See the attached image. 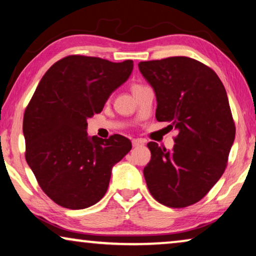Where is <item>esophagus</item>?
<instances>
[{"mask_svg": "<svg viewBox=\"0 0 256 256\" xmlns=\"http://www.w3.org/2000/svg\"><path fill=\"white\" fill-rule=\"evenodd\" d=\"M132 146H134V148H138V146H142L143 144H144L142 140H138V138H134L132 141Z\"/></svg>", "mask_w": 256, "mask_h": 256, "instance_id": "34e87169", "label": "esophagus"}]
</instances>
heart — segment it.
Wrapping results in <instances>:
<instances>
[{"instance_id": "heart-1", "label": "heart", "mask_w": 256, "mask_h": 256, "mask_svg": "<svg viewBox=\"0 0 256 256\" xmlns=\"http://www.w3.org/2000/svg\"><path fill=\"white\" fill-rule=\"evenodd\" d=\"M140 85H134V86H132V88H136V87H138Z\"/></svg>"}]
</instances>
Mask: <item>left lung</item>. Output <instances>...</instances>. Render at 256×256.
Here are the masks:
<instances>
[{
	"label": "left lung",
	"instance_id": "8db88e82",
	"mask_svg": "<svg viewBox=\"0 0 256 256\" xmlns=\"http://www.w3.org/2000/svg\"><path fill=\"white\" fill-rule=\"evenodd\" d=\"M140 72L155 90L157 121L177 130L172 150L149 142L143 169L150 194L169 208L204 198L226 169L236 126L222 80L188 57L141 62Z\"/></svg>",
	"mask_w": 256,
	"mask_h": 256
}]
</instances>
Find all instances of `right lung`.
Returning <instances> with one entry per match:
<instances>
[{"instance_id": "add662e5", "label": "right lung", "mask_w": 256, "mask_h": 256, "mask_svg": "<svg viewBox=\"0 0 256 256\" xmlns=\"http://www.w3.org/2000/svg\"><path fill=\"white\" fill-rule=\"evenodd\" d=\"M132 68V60L73 54L54 62L38 84L23 118L26 160L56 204L71 210L96 204L112 168L130 152L124 136L90 138L86 129L87 118L102 110Z\"/></svg>"}]
</instances>
